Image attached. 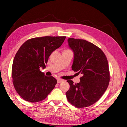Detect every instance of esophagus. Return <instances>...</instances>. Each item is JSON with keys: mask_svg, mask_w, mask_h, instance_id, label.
Listing matches in <instances>:
<instances>
[{"mask_svg": "<svg viewBox=\"0 0 127 127\" xmlns=\"http://www.w3.org/2000/svg\"><path fill=\"white\" fill-rule=\"evenodd\" d=\"M63 80H62V79H57V82H58V83H61V82H63Z\"/></svg>", "mask_w": 127, "mask_h": 127, "instance_id": "esophagus-1", "label": "esophagus"}]
</instances>
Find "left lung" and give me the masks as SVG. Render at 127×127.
Segmentation results:
<instances>
[{"mask_svg":"<svg viewBox=\"0 0 127 127\" xmlns=\"http://www.w3.org/2000/svg\"><path fill=\"white\" fill-rule=\"evenodd\" d=\"M67 41L74 53L72 70L83 76L75 84L68 80L70 88L66 97L76 107L90 106L100 99L109 85L107 58L100 48L85 40L69 38Z\"/></svg>","mask_w":127,"mask_h":127,"instance_id":"1","label":"left lung"}]
</instances>
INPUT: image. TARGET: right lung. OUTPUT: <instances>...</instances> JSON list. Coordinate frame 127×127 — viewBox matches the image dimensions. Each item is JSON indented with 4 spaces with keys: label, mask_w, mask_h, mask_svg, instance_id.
Here are the masks:
<instances>
[{
    "label": "right lung",
    "mask_w": 127,
    "mask_h": 127,
    "mask_svg": "<svg viewBox=\"0 0 127 127\" xmlns=\"http://www.w3.org/2000/svg\"><path fill=\"white\" fill-rule=\"evenodd\" d=\"M66 36H43L27 40L15 54L12 68L13 83L18 94L30 102L41 101L55 87L53 76H45L46 68L52 52L59 48Z\"/></svg>",
    "instance_id": "add662e5"
}]
</instances>
